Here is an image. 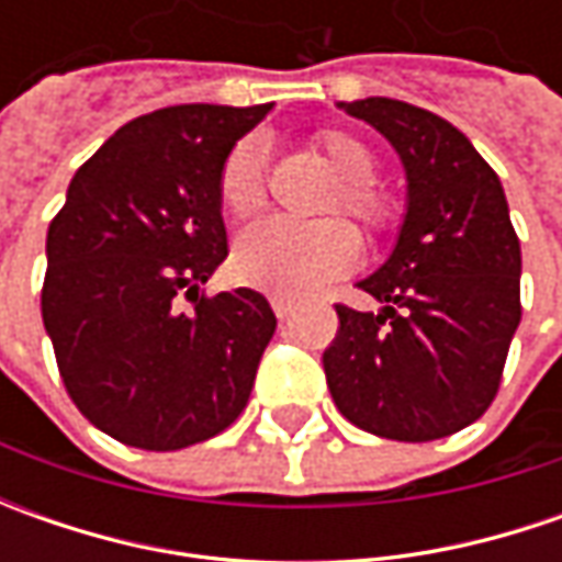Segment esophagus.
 <instances>
[{"label":"esophagus","instance_id":"obj_1","mask_svg":"<svg viewBox=\"0 0 562 562\" xmlns=\"http://www.w3.org/2000/svg\"><path fill=\"white\" fill-rule=\"evenodd\" d=\"M271 310H274L278 318H288V315L296 310V300H291V296H278V293H274V296H271Z\"/></svg>","mask_w":562,"mask_h":562}]
</instances>
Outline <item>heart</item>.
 Wrapping results in <instances>:
<instances>
[{
    "instance_id": "obj_1",
    "label": "heart",
    "mask_w": 562,
    "mask_h": 562,
    "mask_svg": "<svg viewBox=\"0 0 562 562\" xmlns=\"http://www.w3.org/2000/svg\"><path fill=\"white\" fill-rule=\"evenodd\" d=\"M318 156L335 171L337 181L322 212L347 215L357 222L366 240H387L400 227L397 200L375 184L378 153L350 131H318L313 137ZM269 196V146L259 134H249L227 149L218 171V200L231 218H252ZM359 237L340 218H322L296 225L288 218H266L247 227L231 252L237 281L278 296H300L318 291L328 281L357 266Z\"/></svg>"
}]
</instances>
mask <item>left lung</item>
Here are the masks:
<instances>
[{
    "label": "left lung",
    "instance_id": "left-lung-1",
    "mask_svg": "<svg viewBox=\"0 0 562 562\" xmlns=\"http://www.w3.org/2000/svg\"><path fill=\"white\" fill-rule=\"evenodd\" d=\"M344 109L394 143L409 209L391 259L359 281L381 313L335 303L328 391L369 435L438 441L485 416L501 391L522 318L519 237L501 178L450 121L384 97Z\"/></svg>",
    "mask_w": 562,
    "mask_h": 562
}]
</instances>
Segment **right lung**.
<instances>
[{
    "mask_svg": "<svg viewBox=\"0 0 562 562\" xmlns=\"http://www.w3.org/2000/svg\"><path fill=\"white\" fill-rule=\"evenodd\" d=\"M271 105H168L115 131L46 234L43 325L75 406L109 438L181 450L247 406L278 318L262 293L205 296L225 262L218 171Z\"/></svg>",
    "mask_w": 562,
    "mask_h": 562,
    "instance_id": "right-lung-1",
    "label": "right lung"
}]
</instances>
